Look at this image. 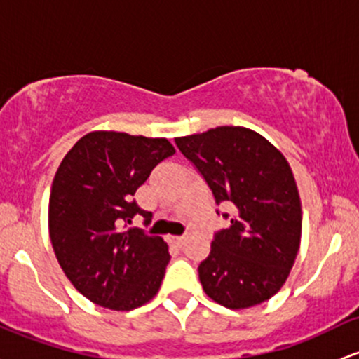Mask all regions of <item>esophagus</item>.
<instances>
[{
  "label": "esophagus",
  "instance_id": "34e87169",
  "mask_svg": "<svg viewBox=\"0 0 359 359\" xmlns=\"http://www.w3.org/2000/svg\"><path fill=\"white\" fill-rule=\"evenodd\" d=\"M172 240H173V243H177V245H182L186 237H184V235H177V237H172Z\"/></svg>",
  "mask_w": 359,
  "mask_h": 359
}]
</instances>
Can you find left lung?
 <instances>
[{"mask_svg": "<svg viewBox=\"0 0 359 359\" xmlns=\"http://www.w3.org/2000/svg\"><path fill=\"white\" fill-rule=\"evenodd\" d=\"M177 148L226 204L230 226L215 233L199 264L206 294L226 309H249L285 285L302 237V204L288 161L266 137L240 126L177 137Z\"/></svg>", "mask_w": 359, "mask_h": 359, "instance_id": "left-lung-1", "label": "left lung"}]
</instances>
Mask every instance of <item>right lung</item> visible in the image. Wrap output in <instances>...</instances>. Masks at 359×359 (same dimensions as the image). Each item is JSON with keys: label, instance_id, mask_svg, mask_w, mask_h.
I'll return each mask as SVG.
<instances>
[{"label": "right lung", "instance_id": "add662e5", "mask_svg": "<svg viewBox=\"0 0 359 359\" xmlns=\"http://www.w3.org/2000/svg\"><path fill=\"white\" fill-rule=\"evenodd\" d=\"M173 153L165 137L93 131L62 158L50 189L49 235L61 269L90 302L133 310L158 293L167 243L128 224L137 215L151 223L135 194Z\"/></svg>", "mask_w": 359, "mask_h": 359}]
</instances>
